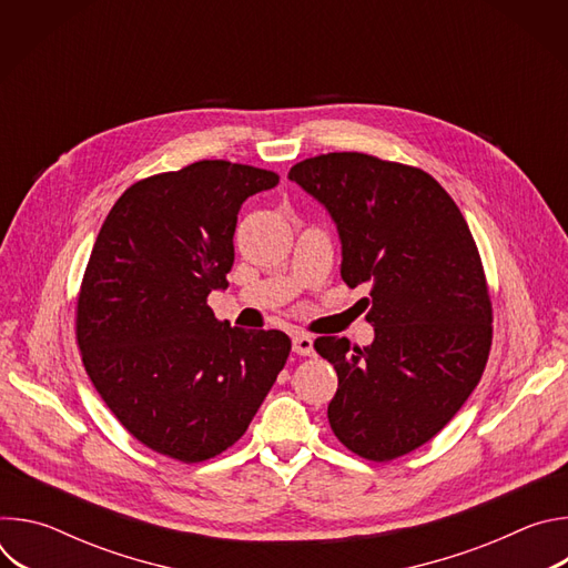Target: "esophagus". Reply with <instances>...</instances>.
I'll use <instances>...</instances> for the list:
<instances>
[{"mask_svg":"<svg viewBox=\"0 0 568 568\" xmlns=\"http://www.w3.org/2000/svg\"><path fill=\"white\" fill-rule=\"evenodd\" d=\"M292 351L296 355H314V339L310 335L296 333L292 335Z\"/></svg>","mask_w":568,"mask_h":568,"instance_id":"1","label":"esophagus"}]
</instances>
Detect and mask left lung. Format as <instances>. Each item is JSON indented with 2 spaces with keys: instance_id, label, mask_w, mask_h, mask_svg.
I'll return each mask as SVG.
<instances>
[{
  "instance_id": "1",
  "label": "left lung",
  "mask_w": 568,
  "mask_h": 568,
  "mask_svg": "<svg viewBox=\"0 0 568 568\" xmlns=\"http://www.w3.org/2000/svg\"><path fill=\"white\" fill-rule=\"evenodd\" d=\"M287 180L333 217L346 285L371 287L373 344L314 342L339 377L331 427L362 458L409 454L456 416L490 355L493 305L469 226L432 175L371 154L312 156Z\"/></svg>"
}]
</instances>
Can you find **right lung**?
I'll use <instances>...</instances> for the list:
<instances>
[{
    "label": "right lung",
    "instance_id": "add662e5",
    "mask_svg": "<svg viewBox=\"0 0 568 568\" xmlns=\"http://www.w3.org/2000/svg\"><path fill=\"white\" fill-rule=\"evenodd\" d=\"M278 175L204 159L132 184L105 217L75 310L99 395L145 447L200 463L247 432L292 342L245 331L206 305L226 290L247 197Z\"/></svg>",
    "mask_w": 568,
    "mask_h": 568
}]
</instances>
